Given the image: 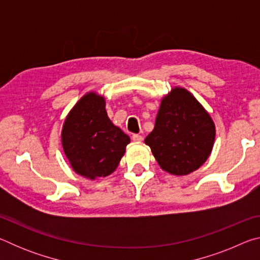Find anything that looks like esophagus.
<instances>
[{
  "label": "esophagus",
  "instance_id": "esophagus-1",
  "mask_svg": "<svg viewBox=\"0 0 260 260\" xmlns=\"http://www.w3.org/2000/svg\"><path fill=\"white\" fill-rule=\"evenodd\" d=\"M132 140H133L134 142H142V141H143V138H142V135L134 134L133 136H132Z\"/></svg>",
  "mask_w": 260,
  "mask_h": 260
}]
</instances>
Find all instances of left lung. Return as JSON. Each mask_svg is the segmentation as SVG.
Segmentation results:
<instances>
[{
    "label": "left lung",
    "instance_id": "left-lung-1",
    "mask_svg": "<svg viewBox=\"0 0 260 260\" xmlns=\"http://www.w3.org/2000/svg\"><path fill=\"white\" fill-rule=\"evenodd\" d=\"M215 139V125L199 100L183 87H173L161 99L155 127L144 143L160 169L187 175L208 160Z\"/></svg>",
    "mask_w": 260,
    "mask_h": 260
}]
</instances>
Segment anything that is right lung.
<instances>
[{
  "mask_svg": "<svg viewBox=\"0 0 260 260\" xmlns=\"http://www.w3.org/2000/svg\"><path fill=\"white\" fill-rule=\"evenodd\" d=\"M131 139L108 117L105 98L98 91L82 96L65 117L61 146L71 169L89 180L112 174Z\"/></svg>",
  "mask_w": 260,
  "mask_h": 260,
  "instance_id": "add662e5",
  "label": "right lung"
}]
</instances>
